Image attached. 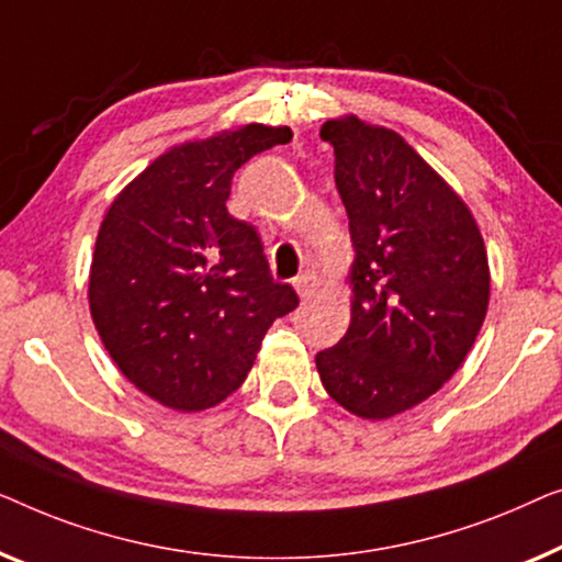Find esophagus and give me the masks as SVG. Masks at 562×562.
<instances>
[{
    "label": "esophagus",
    "mask_w": 562,
    "mask_h": 562,
    "mask_svg": "<svg viewBox=\"0 0 562 562\" xmlns=\"http://www.w3.org/2000/svg\"><path fill=\"white\" fill-rule=\"evenodd\" d=\"M321 288V278L315 272H303L300 274V278L295 280V290H297V295L303 297V300H307V297H313L315 295V290Z\"/></svg>",
    "instance_id": "obj_1"
}]
</instances>
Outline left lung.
<instances>
[{
  "label": "left lung",
  "instance_id": "obj_1",
  "mask_svg": "<svg viewBox=\"0 0 562 562\" xmlns=\"http://www.w3.org/2000/svg\"><path fill=\"white\" fill-rule=\"evenodd\" d=\"M336 188L353 244L351 323L315 357L344 409L386 420L436 394L461 367L486 318L488 257L476 218L397 132L338 116Z\"/></svg>",
  "mask_w": 562,
  "mask_h": 562
}]
</instances>
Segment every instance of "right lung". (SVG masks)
I'll return each mask as SVG.
<instances>
[{
	"label": "right lung",
	"mask_w": 562,
	"mask_h": 562,
	"mask_svg": "<svg viewBox=\"0 0 562 562\" xmlns=\"http://www.w3.org/2000/svg\"><path fill=\"white\" fill-rule=\"evenodd\" d=\"M290 126L241 124L170 147L109 205L89 307L122 374L160 405L201 413L239 390L274 318L295 311L255 226L226 211L249 157Z\"/></svg>",
	"instance_id": "add662e5"
}]
</instances>
